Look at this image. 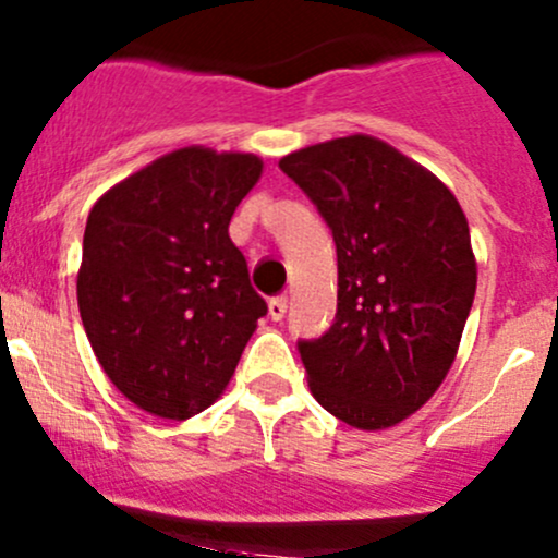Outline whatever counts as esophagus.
Here are the masks:
<instances>
[{"mask_svg":"<svg viewBox=\"0 0 558 558\" xmlns=\"http://www.w3.org/2000/svg\"><path fill=\"white\" fill-rule=\"evenodd\" d=\"M267 310H269V317H272V320H283L286 310H289V296H272L269 299Z\"/></svg>","mask_w":558,"mask_h":558,"instance_id":"1","label":"esophagus"}]
</instances>
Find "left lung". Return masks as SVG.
I'll list each match as a JSON object with an SVG mask.
<instances>
[{
    "label": "left lung",
    "mask_w": 558,
    "mask_h": 558,
    "mask_svg": "<svg viewBox=\"0 0 558 558\" xmlns=\"http://www.w3.org/2000/svg\"><path fill=\"white\" fill-rule=\"evenodd\" d=\"M326 219L339 262L336 317L299 339L315 400L357 428H387L437 391L474 304L466 214L432 171L365 134L280 158Z\"/></svg>",
    "instance_id": "obj_1"
}]
</instances>
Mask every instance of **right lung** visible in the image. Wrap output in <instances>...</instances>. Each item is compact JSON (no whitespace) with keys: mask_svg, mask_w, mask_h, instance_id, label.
<instances>
[{"mask_svg":"<svg viewBox=\"0 0 558 558\" xmlns=\"http://www.w3.org/2000/svg\"><path fill=\"white\" fill-rule=\"evenodd\" d=\"M259 174L248 153L182 148L92 206L78 312L113 387L153 415L209 408L267 315L228 235Z\"/></svg>","mask_w":558,"mask_h":558,"instance_id":"add662e5","label":"right lung"}]
</instances>
